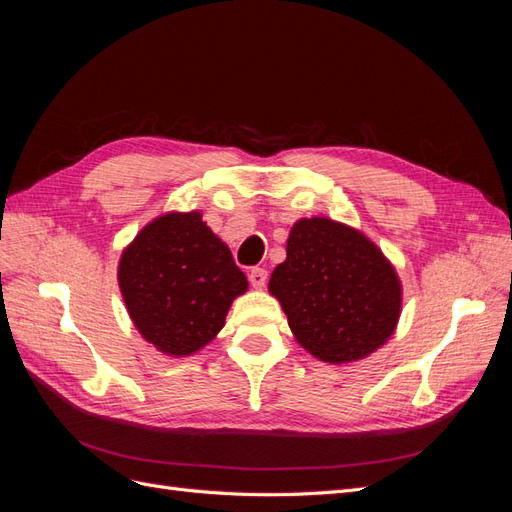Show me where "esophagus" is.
Returning a JSON list of instances; mask_svg holds the SVG:
<instances>
[{
	"label": "esophagus",
	"instance_id": "34e87169",
	"mask_svg": "<svg viewBox=\"0 0 512 512\" xmlns=\"http://www.w3.org/2000/svg\"><path fill=\"white\" fill-rule=\"evenodd\" d=\"M267 277H269V273H267L265 269L254 267V269L250 271V284H252L254 288H265Z\"/></svg>",
	"mask_w": 512,
	"mask_h": 512
}]
</instances>
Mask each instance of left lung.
I'll list each match as a JSON object with an SVG mask.
<instances>
[{"label":"left lung","mask_w":512,"mask_h":512,"mask_svg":"<svg viewBox=\"0 0 512 512\" xmlns=\"http://www.w3.org/2000/svg\"><path fill=\"white\" fill-rule=\"evenodd\" d=\"M271 294L297 342L316 359L348 363L380 348L395 331L401 286L391 262L359 230L327 218L292 226Z\"/></svg>","instance_id":"1"}]
</instances>
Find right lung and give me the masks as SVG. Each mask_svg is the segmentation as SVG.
Here are the masks:
<instances>
[{
  "instance_id": "1",
  "label": "right lung",
  "mask_w": 512,
  "mask_h": 512,
  "mask_svg": "<svg viewBox=\"0 0 512 512\" xmlns=\"http://www.w3.org/2000/svg\"><path fill=\"white\" fill-rule=\"evenodd\" d=\"M119 288L147 342L185 356L220 333L247 277L200 213H166L126 247Z\"/></svg>"
}]
</instances>
